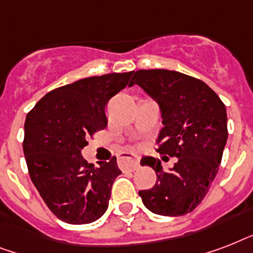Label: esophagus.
Here are the masks:
<instances>
[{
  "instance_id": "obj_1",
  "label": "esophagus",
  "mask_w": 253,
  "mask_h": 253,
  "mask_svg": "<svg viewBox=\"0 0 253 253\" xmlns=\"http://www.w3.org/2000/svg\"><path fill=\"white\" fill-rule=\"evenodd\" d=\"M140 159L132 152H123L119 156V164L122 169H128V170H135L139 167Z\"/></svg>"
}]
</instances>
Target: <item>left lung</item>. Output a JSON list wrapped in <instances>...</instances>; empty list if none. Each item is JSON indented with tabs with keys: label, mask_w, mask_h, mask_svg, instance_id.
<instances>
[{
	"label": "left lung",
	"mask_w": 253,
	"mask_h": 253,
	"mask_svg": "<svg viewBox=\"0 0 253 253\" xmlns=\"http://www.w3.org/2000/svg\"><path fill=\"white\" fill-rule=\"evenodd\" d=\"M134 84L160 106L158 152L177 158L169 170L159 159L143 158L140 164L154 168L158 180L139 196L155 214L185 215L201 204L218 173L228 135L226 106L204 81L176 71L140 69Z\"/></svg>",
	"instance_id": "left-lung-1"
}]
</instances>
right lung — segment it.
<instances>
[{
	"mask_svg": "<svg viewBox=\"0 0 253 253\" xmlns=\"http://www.w3.org/2000/svg\"><path fill=\"white\" fill-rule=\"evenodd\" d=\"M132 72L86 77L49 91L26 117L23 154L30 177L63 222L86 224L105 214L121 174L117 158L94 167L83 158L86 139L107 126L105 106Z\"/></svg>",
	"mask_w": 253,
	"mask_h": 253,
	"instance_id": "1",
	"label": "right lung"
}]
</instances>
